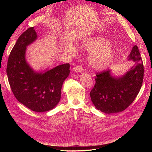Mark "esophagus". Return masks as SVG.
I'll return each instance as SVG.
<instances>
[{"label":"esophagus","instance_id":"34e87169","mask_svg":"<svg viewBox=\"0 0 152 152\" xmlns=\"http://www.w3.org/2000/svg\"><path fill=\"white\" fill-rule=\"evenodd\" d=\"M73 71L77 72V73H82L83 72V68L81 66H75L73 68Z\"/></svg>","mask_w":152,"mask_h":152}]
</instances>
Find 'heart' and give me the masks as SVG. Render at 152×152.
Listing matches in <instances>:
<instances>
[{"label":"heart","mask_w":152,"mask_h":152,"mask_svg":"<svg viewBox=\"0 0 152 152\" xmlns=\"http://www.w3.org/2000/svg\"><path fill=\"white\" fill-rule=\"evenodd\" d=\"M82 47L87 51H91L87 58L89 66L94 70H103L110 66L115 58V50L109 41L102 36L84 39ZM65 49L72 54L77 53L76 48L72 44H66Z\"/></svg>","instance_id":"obj_1"}]
</instances>
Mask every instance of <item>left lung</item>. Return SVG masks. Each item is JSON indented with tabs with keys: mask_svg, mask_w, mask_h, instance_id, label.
<instances>
[{
	"mask_svg": "<svg viewBox=\"0 0 152 152\" xmlns=\"http://www.w3.org/2000/svg\"><path fill=\"white\" fill-rule=\"evenodd\" d=\"M127 61H132L134 65L123 75L115 76L110 70L96 74L90 96L96 108L101 112H121L133 102L139 93L143 80L144 67L136 45L132 48Z\"/></svg>",
	"mask_w": 152,
	"mask_h": 152,
	"instance_id": "obj_1",
	"label": "left lung"
}]
</instances>
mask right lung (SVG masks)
Masks as SVG:
<instances>
[{
  "label": "right lung",
  "instance_id": "right-lung-1",
  "mask_svg": "<svg viewBox=\"0 0 152 152\" xmlns=\"http://www.w3.org/2000/svg\"><path fill=\"white\" fill-rule=\"evenodd\" d=\"M37 39L30 27L18 39L8 58L7 75L18 101L32 111L45 112L53 109L61 98L64 81L70 74L66 63L43 72L33 70L26 59V47Z\"/></svg>",
  "mask_w": 152,
  "mask_h": 152
}]
</instances>
